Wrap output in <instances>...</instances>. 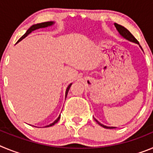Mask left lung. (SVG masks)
Listing matches in <instances>:
<instances>
[{
  "mask_svg": "<svg viewBox=\"0 0 153 153\" xmlns=\"http://www.w3.org/2000/svg\"><path fill=\"white\" fill-rule=\"evenodd\" d=\"M114 25H115V27H116V28L117 29V30H118L119 33H120V34L121 35V36H122L123 38H125L126 40H129V41L136 43V44H137L140 45V44H139L138 40L135 38L134 36H133V35H132V33H131L130 32H129V31L126 29V28H125L124 27L121 26V25H120V24H114ZM140 48L142 49L141 46H140ZM94 120H95V121L99 124V125H100L101 126H102L103 128H106V129H114V128H116V127L106 126H104V125H102V124H101L99 122V121H97L96 119H94Z\"/></svg>",
  "mask_w": 153,
  "mask_h": 153,
  "instance_id": "1",
  "label": "left lung"
}]
</instances>
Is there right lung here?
<instances>
[{"mask_svg": "<svg viewBox=\"0 0 153 153\" xmlns=\"http://www.w3.org/2000/svg\"><path fill=\"white\" fill-rule=\"evenodd\" d=\"M53 24H54V22H53V21H48V22H44V23H40V24H33V25H32V26H31L30 27L29 29H28L27 30L26 33H24V34L22 36H21V38L19 39L18 41H17V43H18V42H20V41H21V40H22L24 38H25V37H26V36H27L28 34H30V33L31 32H32V31L35 30H36V29H39V28H44V27H47L52 26V25H53ZM71 85H72V83H70V84L68 86H67V90H66V95H65V97H67V93H68V91H69V90H70V86H71ZM60 116H59V117H58V118L56 119V120H55L54 122L50 124V125L46 126L45 127H50V126H53L55 123H57L58 121H59V120H60Z\"/></svg>", "mask_w": 153, "mask_h": 153, "instance_id": "1", "label": "right lung"}]
</instances>
